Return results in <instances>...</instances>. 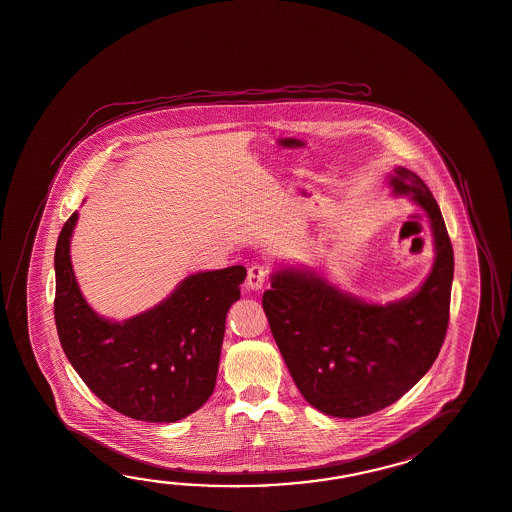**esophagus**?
Here are the masks:
<instances>
[{"instance_id":"1","label":"esophagus","mask_w":512,"mask_h":512,"mask_svg":"<svg viewBox=\"0 0 512 512\" xmlns=\"http://www.w3.org/2000/svg\"><path fill=\"white\" fill-rule=\"evenodd\" d=\"M267 282V271L263 265H252L247 273V289L249 291H262Z\"/></svg>"}]
</instances>
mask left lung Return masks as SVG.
Listing matches in <instances>:
<instances>
[{"mask_svg":"<svg viewBox=\"0 0 512 512\" xmlns=\"http://www.w3.org/2000/svg\"><path fill=\"white\" fill-rule=\"evenodd\" d=\"M394 197H409L428 217L435 260L411 295L367 302L308 265L271 274L263 309L274 341L309 405L357 418L400 400L431 369L450 319L453 249L439 204L407 167L387 175Z\"/></svg>","mask_w":512,"mask_h":512,"instance_id":"8db88e82","label":"left lung"}]
</instances>
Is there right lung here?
I'll return each mask as SVG.
<instances>
[{"label": "right lung", "mask_w": 512, "mask_h": 512, "mask_svg": "<svg viewBox=\"0 0 512 512\" xmlns=\"http://www.w3.org/2000/svg\"><path fill=\"white\" fill-rule=\"evenodd\" d=\"M75 212L55 249V322L73 369L101 402L143 422H177L214 393L226 313L239 300L241 265L186 276L162 302L110 321L86 302L73 273Z\"/></svg>", "instance_id": "1"}]
</instances>
